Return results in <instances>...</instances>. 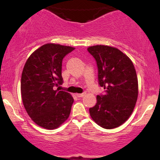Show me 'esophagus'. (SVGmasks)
<instances>
[{
    "label": "esophagus",
    "mask_w": 160,
    "mask_h": 160,
    "mask_svg": "<svg viewBox=\"0 0 160 160\" xmlns=\"http://www.w3.org/2000/svg\"><path fill=\"white\" fill-rule=\"evenodd\" d=\"M85 95H86V93H85V92H83V93H81V94H76V95L77 96L78 98H82V97H84Z\"/></svg>",
    "instance_id": "obj_1"
}]
</instances>
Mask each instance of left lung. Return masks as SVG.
I'll return each instance as SVG.
<instances>
[{
    "label": "left lung",
    "mask_w": 160,
    "mask_h": 160,
    "mask_svg": "<svg viewBox=\"0 0 160 160\" xmlns=\"http://www.w3.org/2000/svg\"><path fill=\"white\" fill-rule=\"evenodd\" d=\"M87 50L97 62L98 83L104 95L89 108L92 119L105 129L119 127L129 119L138 95V83L134 65L126 54L115 47L96 45Z\"/></svg>",
    "instance_id": "1"
}]
</instances>
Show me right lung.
<instances>
[{"label": "right lung", "mask_w": 160, "mask_h": 160, "mask_svg": "<svg viewBox=\"0 0 160 160\" xmlns=\"http://www.w3.org/2000/svg\"><path fill=\"white\" fill-rule=\"evenodd\" d=\"M74 49L47 43L26 61L21 78L22 99L28 114L41 128L54 130L69 117L73 98L67 92L55 88L63 82V58Z\"/></svg>", "instance_id": "1"}]
</instances>
